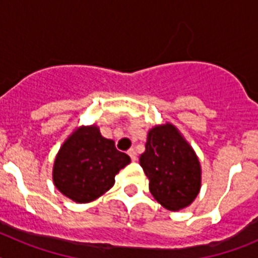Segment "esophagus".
<instances>
[{
	"mask_svg": "<svg viewBox=\"0 0 258 258\" xmlns=\"http://www.w3.org/2000/svg\"><path fill=\"white\" fill-rule=\"evenodd\" d=\"M127 155L131 156L132 161H136L137 160V152L134 151L133 149H131V150H129V151H127Z\"/></svg>",
	"mask_w": 258,
	"mask_h": 258,
	"instance_id": "1",
	"label": "esophagus"
}]
</instances>
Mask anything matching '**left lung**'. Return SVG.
<instances>
[{
    "mask_svg": "<svg viewBox=\"0 0 258 258\" xmlns=\"http://www.w3.org/2000/svg\"><path fill=\"white\" fill-rule=\"evenodd\" d=\"M140 164L150 179L152 197L170 211L190 206L200 190L197 155L173 125L155 126L147 134Z\"/></svg>",
    "mask_w": 258,
    "mask_h": 258,
    "instance_id": "left-lung-1",
    "label": "left lung"
}]
</instances>
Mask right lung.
Wrapping results in <instances>:
<instances>
[{
  "instance_id": "obj_1",
  "label": "right lung",
  "mask_w": 258,
  "mask_h": 258,
  "mask_svg": "<svg viewBox=\"0 0 258 258\" xmlns=\"http://www.w3.org/2000/svg\"><path fill=\"white\" fill-rule=\"evenodd\" d=\"M129 163L131 157L102 137L97 126H83L59 150L52 178L63 195L88 203L112 187L115 175Z\"/></svg>"
}]
</instances>
